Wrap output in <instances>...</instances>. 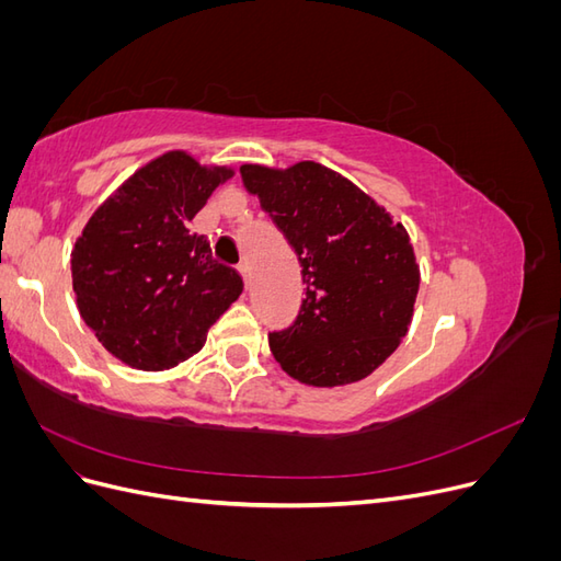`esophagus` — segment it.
<instances>
[{
	"label": "esophagus",
	"instance_id": "34e87169",
	"mask_svg": "<svg viewBox=\"0 0 561 561\" xmlns=\"http://www.w3.org/2000/svg\"><path fill=\"white\" fill-rule=\"evenodd\" d=\"M239 274L243 276V280H245V285H248V280H250V268H248V264H239Z\"/></svg>",
	"mask_w": 561,
	"mask_h": 561
}]
</instances>
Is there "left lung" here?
<instances>
[{
    "label": "left lung",
    "instance_id": "obj_1",
    "mask_svg": "<svg viewBox=\"0 0 561 561\" xmlns=\"http://www.w3.org/2000/svg\"><path fill=\"white\" fill-rule=\"evenodd\" d=\"M241 178L297 252L307 285L297 320L268 334L274 358L307 386L369 377L400 346L414 313L421 278L404 227L316 161L285 171L245 163Z\"/></svg>",
    "mask_w": 561,
    "mask_h": 561
}]
</instances>
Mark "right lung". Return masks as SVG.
<instances>
[{
  "label": "right lung",
  "instance_id": "1",
  "mask_svg": "<svg viewBox=\"0 0 561 561\" xmlns=\"http://www.w3.org/2000/svg\"><path fill=\"white\" fill-rule=\"evenodd\" d=\"M231 175V168L168 151L83 227L72 250L77 307L114 358L145 371L175 367L203 348L213 322L243 293L239 271L186 229Z\"/></svg>",
  "mask_w": 561,
  "mask_h": 561
}]
</instances>
